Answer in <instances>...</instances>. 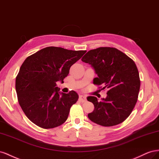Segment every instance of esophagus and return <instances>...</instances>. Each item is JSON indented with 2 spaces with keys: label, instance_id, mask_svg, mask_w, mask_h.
Listing matches in <instances>:
<instances>
[{
  "label": "esophagus",
  "instance_id": "1",
  "mask_svg": "<svg viewBox=\"0 0 159 159\" xmlns=\"http://www.w3.org/2000/svg\"><path fill=\"white\" fill-rule=\"evenodd\" d=\"M79 101L81 102H84L87 101V97L84 96V95H80V96H79Z\"/></svg>",
  "mask_w": 159,
  "mask_h": 159
}]
</instances>
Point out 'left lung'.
<instances>
[{
  "mask_svg": "<svg viewBox=\"0 0 159 159\" xmlns=\"http://www.w3.org/2000/svg\"><path fill=\"white\" fill-rule=\"evenodd\" d=\"M81 61L91 65L97 75L93 84L102 85L101 90H108L107 97L101 101L95 97H87L94 106L89 119L103 126H115L125 121L137 102L140 90L139 73L134 62L112 47L90 50Z\"/></svg>",
  "mask_w": 159,
  "mask_h": 159,
  "instance_id": "obj_1",
  "label": "left lung"
}]
</instances>
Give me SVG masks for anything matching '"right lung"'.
<instances>
[{"label": "right lung", "mask_w": 159, "mask_h": 159, "mask_svg": "<svg viewBox=\"0 0 159 159\" xmlns=\"http://www.w3.org/2000/svg\"><path fill=\"white\" fill-rule=\"evenodd\" d=\"M86 52L48 47L28 57L22 63L16 77V91L21 108L34 124L48 129L66 120L79 95L74 90L60 93L57 82L64 83L70 66Z\"/></svg>", "instance_id": "add662e5"}]
</instances>
